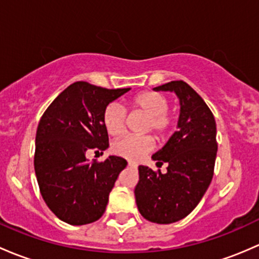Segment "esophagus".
I'll return each mask as SVG.
<instances>
[{
	"mask_svg": "<svg viewBox=\"0 0 259 259\" xmlns=\"http://www.w3.org/2000/svg\"><path fill=\"white\" fill-rule=\"evenodd\" d=\"M128 166L130 167H137L138 164L136 163V162H133V161H128Z\"/></svg>",
	"mask_w": 259,
	"mask_h": 259,
	"instance_id": "obj_1",
	"label": "esophagus"
}]
</instances>
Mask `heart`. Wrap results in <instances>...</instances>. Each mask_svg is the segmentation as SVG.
<instances>
[{
  "label": "heart",
  "instance_id": "1",
  "mask_svg": "<svg viewBox=\"0 0 259 259\" xmlns=\"http://www.w3.org/2000/svg\"><path fill=\"white\" fill-rule=\"evenodd\" d=\"M133 108L148 114L146 122V131L152 130L157 136L162 137L169 128L170 118L167 114L168 101L163 95L157 92H143L132 101ZM126 122V110L117 102H112L103 112V124L111 136L122 132ZM153 148V140L151 136L126 135L122 136L112 145V151L123 158L138 159Z\"/></svg>",
  "mask_w": 259,
  "mask_h": 259
}]
</instances>
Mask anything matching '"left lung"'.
<instances>
[{"label":"left lung","instance_id":"obj_1","mask_svg":"<svg viewBox=\"0 0 259 259\" xmlns=\"http://www.w3.org/2000/svg\"><path fill=\"white\" fill-rule=\"evenodd\" d=\"M153 91L175 92L180 100L177 131L152 156L167 172L138 167L136 203L149 222L169 225L187 217L208 189L213 177L217 141L215 121L201 96L183 81H170Z\"/></svg>","mask_w":259,"mask_h":259}]
</instances>
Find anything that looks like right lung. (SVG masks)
Instances as JSON below:
<instances>
[{
    "mask_svg": "<svg viewBox=\"0 0 259 259\" xmlns=\"http://www.w3.org/2000/svg\"><path fill=\"white\" fill-rule=\"evenodd\" d=\"M131 89L107 90L74 82L56 97L37 127L34 172L49 208L72 226L100 220L118 175L127 166L122 157L90 163V149L108 148L105 108Z\"/></svg>",
    "mask_w": 259,
    "mask_h": 259,
    "instance_id": "add662e5",
    "label": "right lung"
}]
</instances>
